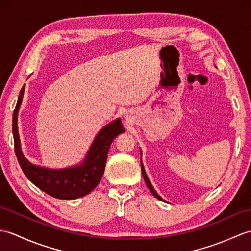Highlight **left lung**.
<instances>
[{
    "mask_svg": "<svg viewBox=\"0 0 251 251\" xmlns=\"http://www.w3.org/2000/svg\"><path fill=\"white\" fill-rule=\"evenodd\" d=\"M140 152H141V150H140ZM142 155V154H141ZM141 170H142V176H143V178H144V180H145V184H147V186L149 187V189L151 190V192H152V194L154 195V197H156L157 199L158 200H160V201H164L165 202V200L162 199V198L157 194V192L155 191V189H154V187L152 186V184H151V182H150V179H149V177H148V176H147V173H145V170H144V166H143V164H142V159H141Z\"/></svg>",
    "mask_w": 251,
    "mask_h": 251,
    "instance_id": "left-lung-1",
    "label": "left lung"
}]
</instances>
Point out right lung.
<instances>
[{
  "mask_svg": "<svg viewBox=\"0 0 251 251\" xmlns=\"http://www.w3.org/2000/svg\"><path fill=\"white\" fill-rule=\"evenodd\" d=\"M25 89V84L20 91L13 114L15 153L23 173L36 187L56 199L74 200L89 195L103 176L110 145L120 133L125 132L121 119L110 122L98 131L84 159L78 165L63 169H50L34 165L22 153L18 131V112Z\"/></svg>",
  "mask_w": 251,
  "mask_h": 251,
  "instance_id": "obj_1",
  "label": "right lung"
}]
</instances>
